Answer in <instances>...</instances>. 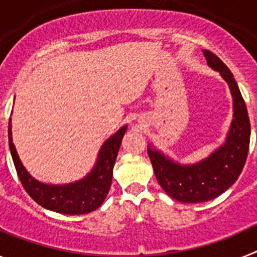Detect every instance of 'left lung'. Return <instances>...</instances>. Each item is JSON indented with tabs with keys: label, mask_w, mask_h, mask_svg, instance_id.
<instances>
[{
	"label": "left lung",
	"mask_w": 257,
	"mask_h": 257,
	"mask_svg": "<svg viewBox=\"0 0 257 257\" xmlns=\"http://www.w3.org/2000/svg\"><path fill=\"white\" fill-rule=\"evenodd\" d=\"M208 67L220 72L233 96V121L226 142L207 158L194 165H180L162 152L148 148L156 178L170 197L184 203H199L216 198L237 181L246 163L249 148V124L246 104L234 77L219 58L202 50Z\"/></svg>",
	"instance_id": "obj_1"
}]
</instances>
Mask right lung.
<instances>
[{"instance_id":"1","label":"right lung","mask_w":257,"mask_h":257,"mask_svg":"<svg viewBox=\"0 0 257 257\" xmlns=\"http://www.w3.org/2000/svg\"><path fill=\"white\" fill-rule=\"evenodd\" d=\"M127 126L121 127L103 144L91 172L81 180L65 185H49L33 179L23 166L13 143L11 118L9 122V145L18 176L33 201L50 211L65 215H82L101 206L112 185L113 167Z\"/></svg>"}]
</instances>
